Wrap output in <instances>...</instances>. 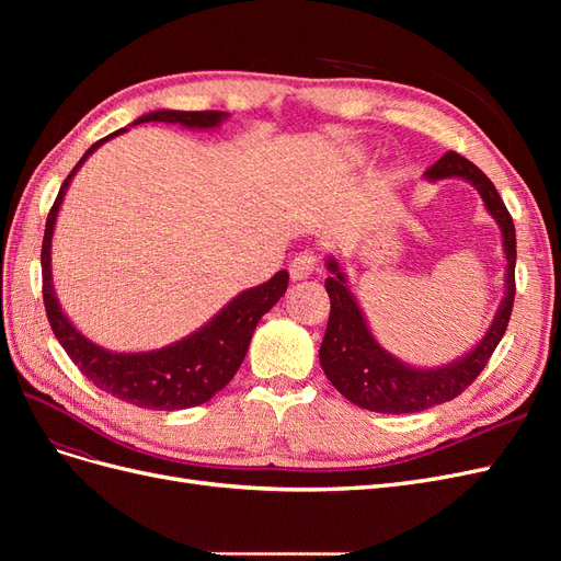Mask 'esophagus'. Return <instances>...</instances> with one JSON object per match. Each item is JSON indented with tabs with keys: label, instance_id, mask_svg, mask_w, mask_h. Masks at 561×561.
Masks as SVG:
<instances>
[{
	"label": "esophagus",
	"instance_id": "34e87169",
	"mask_svg": "<svg viewBox=\"0 0 561 561\" xmlns=\"http://www.w3.org/2000/svg\"><path fill=\"white\" fill-rule=\"evenodd\" d=\"M316 268H318V254L313 250H304L295 254V260L290 262V276L293 280H304L309 278Z\"/></svg>",
	"mask_w": 561,
	"mask_h": 561
}]
</instances>
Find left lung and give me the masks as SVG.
I'll use <instances>...</instances> for the list:
<instances>
[{
  "label": "left lung",
  "instance_id": "left-lung-1",
  "mask_svg": "<svg viewBox=\"0 0 561 561\" xmlns=\"http://www.w3.org/2000/svg\"><path fill=\"white\" fill-rule=\"evenodd\" d=\"M426 178L433 182L445 178H463L480 192L489 215L496 219L503 233V250L507 260L505 297L499 304L494 322H491V328L482 336V342L470 353L443 367L419 369L404 365L396 355H390L379 346L367 328L358 301L348 290L342 266H339L334 257H330L328 268L332 276L325 280V290L332 307L328 330L320 344V365L325 369V377L346 400L363 407V410L379 414L423 412L428 407L461 396L486 367L513 313L517 260L515 225L494 182L478 165L456 154V151H447L443 159L435 161L426 171Z\"/></svg>",
  "mask_w": 561,
  "mask_h": 561
}]
</instances>
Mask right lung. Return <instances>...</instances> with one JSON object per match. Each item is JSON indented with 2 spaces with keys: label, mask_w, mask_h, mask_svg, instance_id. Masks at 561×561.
<instances>
[{
  "label": "right lung",
  "mask_w": 561,
  "mask_h": 561,
  "mask_svg": "<svg viewBox=\"0 0 561 561\" xmlns=\"http://www.w3.org/2000/svg\"><path fill=\"white\" fill-rule=\"evenodd\" d=\"M225 118V112L215 110H157L135 118L133 126L147 122H163L180 124L186 128H217ZM126 130L128 128L116 130L107 135V138L91 145L87 154L79 159V163L72 168V173L67 175V180L60 186L54 208H50L46 219L42 243L44 307L50 330H54L60 346L70 355L81 375L93 381V386L118 400L130 402L135 407H145V410L175 412L208 402L217 390H222L233 379V375L239 371L245 358L254 328H257L262 316L285 295L287 278L290 276H287V271H278L271 280L257 287H250V290H243L201 330L159 351L112 353L107 348H100L98 344L89 342L81 332H77V328L62 313L58 297L54 293V278H50V239H54L60 203L75 173L79 171V165L87 161L100 145Z\"/></svg>",
  "instance_id": "obj_1"
}]
</instances>
